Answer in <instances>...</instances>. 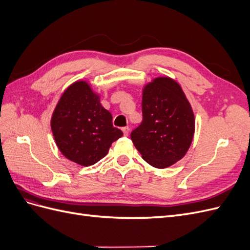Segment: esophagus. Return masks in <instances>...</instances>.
<instances>
[{
	"mask_svg": "<svg viewBox=\"0 0 250 250\" xmlns=\"http://www.w3.org/2000/svg\"><path fill=\"white\" fill-rule=\"evenodd\" d=\"M122 131H123V133H124L125 137H127L128 133H129V127H128V126L123 127V128H122Z\"/></svg>",
	"mask_w": 250,
	"mask_h": 250,
	"instance_id": "1",
	"label": "esophagus"
}]
</instances>
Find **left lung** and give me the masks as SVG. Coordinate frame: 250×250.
Instances as JSON below:
<instances>
[{
    "label": "left lung",
    "instance_id": "8db88e82",
    "mask_svg": "<svg viewBox=\"0 0 250 250\" xmlns=\"http://www.w3.org/2000/svg\"><path fill=\"white\" fill-rule=\"evenodd\" d=\"M142 112L130 138L144 160L158 169L181 160L191 146L195 119L178 83L169 77L150 82L143 90Z\"/></svg>",
    "mask_w": 250,
    "mask_h": 250
}]
</instances>
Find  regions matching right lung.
Wrapping results in <instances>:
<instances>
[{
	"instance_id": "right-lung-1",
	"label": "right lung",
	"mask_w": 250,
	"mask_h": 250,
	"mask_svg": "<svg viewBox=\"0 0 250 250\" xmlns=\"http://www.w3.org/2000/svg\"><path fill=\"white\" fill-rule=\"evenodd\" d=\"M51 128L60 152L85 167L102 160L111 144L123 135L85 81L75 82L64 90L53 112Z\"/></svg>"
}]
</instances>
